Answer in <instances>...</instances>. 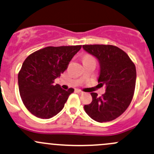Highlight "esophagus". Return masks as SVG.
Returning <instances> with one entry per match:
<instances>
[{"label":"esophagus","mask_w":154,"mask_h":154,"mask_svg":"<svg viewBox=\"0 0 154 154\" xmlns=\"http://www.w3.org/2000/svg\"><path fill=\"white\" fill-rule=\"evenodd\" d=\"M76 91H77V94H84L83 91L80 90V89H77V90H76Z\"/></svg>","instance_id":"esophagus-1"}]
</instances>
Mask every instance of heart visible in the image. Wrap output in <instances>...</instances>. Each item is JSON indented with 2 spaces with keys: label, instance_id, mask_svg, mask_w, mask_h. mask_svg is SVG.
<instances>
[{
  "label": "heart",
  "instance_id": "heart-1",
  "mask_svg": "<svg viewBox=\"0 0 154 154\" xmlns=\"http://www.w3.org/2000/svg\"><path fill=\"white\" fill-rule=\"evenodd\" d=\"M84 58H93V57H91V55H86L84 56Z\"/></svg>",
  "mask_w": 154,
  "mask_h": 154
}]
</instances>
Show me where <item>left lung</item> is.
Listing matches in <instances>:
<instances>
[{
    "instance_id": "left-lung-1",
    "label": "left lung",
    "mask_w": 154,
    "mask_h": 154,
    "mask_svg": "<svg viewBox=\"0 0 154 154\" xmlns=\"http://www.w3.org/2000/svg\"><path fill=\"white\" fill-rule=\"evenodd\" d=\"M84 50L100 64L98 82L106 85L105 94L91 93L92 102L84 106L85 112L99 123L115 120L129 106L136 84L134 63L124 50L109 45H85Z\"/></svg>"
}]
</instances>
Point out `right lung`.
<instances>
[{"mask_svg":"<svg viewBox=\"0 0 154 154\" xmlns=\"http://www.w3.org/2000/svg\"><path fill=\"white\" fill-rule=\"evenodd\" d=\"M82 45L47 47L33 52L23 62L18 74L22 101L37 118L49 119L61 111L73 88L68 91L54 85L68 67Z\"/></svg>","mask_w":154,"mask_h":154,"instance_id":"obj_1","label":"right lung"}]
</instances>
